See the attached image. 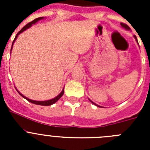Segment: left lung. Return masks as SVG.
Here are the masks:
<instances>
[{"instance_id": "8db88e82", "label": "left lung", "mask_w": 150, "mask_h": 150, "mask_svg": "<svg viewBox=\"0 0 150 150\" xmlns=\"http://www.w3.org/2000/svg\"><path fill=\"white\" fill-rule=\"evenodd\" d=\"M121 25L122 26L123 28H125V29H127V30H129V29H130L129 26L127 25L126 24H125V23H121ZM134 38H135V39L137 40V38H136V36H134ZM91 103H93V102L91 101ZM93 104H95V103H93ZM95 105H97V104H95ZM97 106H98V107H100V106H98V105H97Z\"/></svg>"}]
</instances>
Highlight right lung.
I'll use <instances>...</instances> for the list:
<instances>
[{"instance_id":"add662e5","label":"right lung","mask_w":150,"mask_h":150,"mask_svg":"<svg viewBox=\"0 0 150 150\" xmlns=\"http://www.w3.org/2000/svg\"><path fill=\"white\" fill-rule=\"evenodd\" d=\"M42 18H43V17H40V18H35V19H34V20H33L32 22H29V23H28L25 26H24V27L22 28L21 29V30H19V31H18V34H16V36L15 39H14V40H13V44H12V46H13V43H14V42H15L16 39V38H17V37H18V34H20V33L23 32L24 30H25L26 29L28 28H30V26L32 25L33 24L36 23V22H38V21L40 20V19H42ZM11 50H12V48H11ZM18 93H19V92H18ZM19 94H20V95H22V96L24 98H25L26 100H28V101H29V102H30V103H33V104H38V105H42V106H50V105H52V104H55V102L57 101V100H59V99H60L61 98H62V95H63V94H64V88H63V90H62V92H61V93L59 94V95H58V96L55 97V98L51 99V100H44V101H38V100H30V99H28V98H26V97H25V96H24V95H22V94H21V93H19Z\"/></svg>"}]
</instances>
